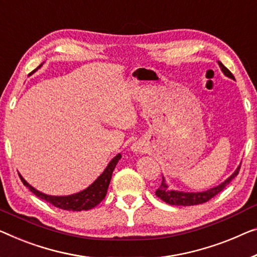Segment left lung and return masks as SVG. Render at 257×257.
Segmentation results:
<instances>
[{
    "instance_id": "obj_1",
    "label": "left lung",
    "mask_w": 257,
    "mask_h": 257,
    "mask_svg": "<svg viewBox=\"0 0 257 257\" xmlns=\"http://www.w3.org/2000/svg\"><path fill=\"white\" fill-rule=\"evenodd\" d=\"M218 64H219L221 70L227 77L234 79V76L232 75V72L228 70V69L224 66L220 61H218ZM240 171V166L236 168L234 173H233L231 177H229L226 181L221 183V185L214 187L212 189H209L206 191H202V193H183V191H175V190H170L168 189L167 185L164 181H162V185L159 186V188L156 190V195L158 196L160 200L166 202L167 204L170 205H196V204H202V203L208 202L209 200H211L212 197L216 196L217 194H219L221 190H223L225 187H226L229 182L234 179L236 175L239 174Z\"/></svg>"
}]
</instances>
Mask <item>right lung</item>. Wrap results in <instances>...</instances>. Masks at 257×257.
I'll return each instance as SVG.
<instances>
[{
    "label": "right lung",
    "instance_id": "right-lung-1",
    "mask_svg": "<svg viewBox=\"0 0 257 257\" xmlns=\"http://www.w3.org/2000/svg\"><path fill=\"white\" fill-rule=\"evenodd\" d=\"M121 158V155H117L116 157L110 160L108 166L106 167L100 177H99L95 181L92 183L89 188L84 189L80 193L69 195V196H49V195H46L34 189L33 187H31L28 182L25 181L21 174H19V178H21L22 182L24 183V186L28 187V188L32 191V193L38 196L41 200L46 202L51 203L52 205L56 206V208L62 209V210H68V211H82V210H90L93 209L94 206H97L99 203L104 200L107 189H108L110 179H112V174L114 168H115L118 159Z\"/></svg>",
    "mask_w": 257,
    "mask_h": 257
}]
</instances>
